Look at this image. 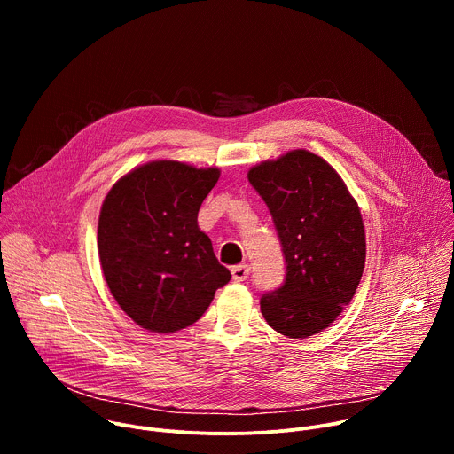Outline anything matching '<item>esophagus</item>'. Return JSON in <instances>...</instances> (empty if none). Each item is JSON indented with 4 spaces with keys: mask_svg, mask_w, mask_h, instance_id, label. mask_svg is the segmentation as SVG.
Returning <instances> with one entry per match:
<instances>
[{
    "mask_svg": "<svg viewBox=\"0 0 454 454\" xmlns=\"http://www.w3.org/2000/svg\"><path fill=\"white\" fill-rule=\"evenodd\" d=\"M249 266L247 264H239V266H233L231 268V277L235 282H244L247 277H249Z\"/></svg>",
    "mask_w": 454,
    "mask_h": 454,
    "instance_id": "esophagus-1",
    "label": "esophagus"
}]
</instances>
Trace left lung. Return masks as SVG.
Returning a JSON list of instances; mask_svg holds the SVG:
<instances>
[{
  "label": "left lung",
  "instance_id": "1",
  "mask_svg": "<svg viewBox=\"0 0 454 454\" xmlns=\"http://www.w3.org/2000/svg\"><path fill=\"white\" fill-rule=\"evenodd\" d=\"M247 179L266 201L286 256V282L261 298L277 333L303 340L333 325L361 282L366 239L341 176L305 149L262 161Z\"/></svg>",
  "mask_w": 454,
  "mask_h": 454
}]
</instances>
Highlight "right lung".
Masks as SVG:
<instances>
[{
    "label": "right lung",
    "mask_w": 454,
    "mask_h": 454,
    "mask_svg": "<svg viewBox=\"0 0 454 454\" xmlns=\"http://www.w3.org/2000/svg\"><path fill=\"white\" fill-rule=\"evenodd\" d=\"M217 167L160 160L121 176L100 208L98 256L120 309L160 334L198 321L231 278L219 264L198 212Z\"/></svg>",
    "instance_id": "add662e5"
}]
</instances>
